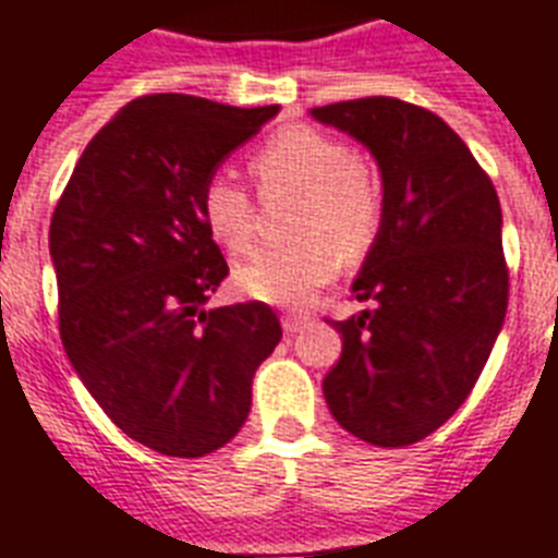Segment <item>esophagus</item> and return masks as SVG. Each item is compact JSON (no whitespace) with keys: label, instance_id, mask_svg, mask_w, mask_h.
<instances>
[{"label":"esophagus","instance_id":"1","mask_svg":"<svg viewBox=\"0 0 558 558\" xmlns=\"http://www.w3.org/2000/svg\"><path fill=\"white\" fill-rule=\"evenodd\" d=\"M304 325H307V316H301V313H287V316H283V330H287L289 336L298 333Z\"/></svg>","mask_w":558,"mask_h":558}]
</instances>
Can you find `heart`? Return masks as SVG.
Returning <instances> with one entry per match:
<instances>
[{
  "label": "heart",
  "mask_w": 558,
  "mask_h": 558,
  "mask_svg": "<svg viewBox=\"0 0 558 558\" xmlns=\"http://www.w3.org/2000/svg\"><path fill=\"white\" fill-rule=\"evenodd\" d=\"M248 169L263 198L298 195L292 233L304 240L260 251L233 271V283L266 304L301 307L339 275V248L356 257L374 245L386 216L383 181L345 140L310 125L278 131L251 155ZM198 213L207 233L233 257L257 240V202L228 178L216 175L204 184Z\"/></svg>",
  "instance_id": "1"
}]
</instances>
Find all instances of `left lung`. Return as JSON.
Segmentation results:
<instances>
[{
  "instance_id": "8db88e82",
  "label": "left lung",
  "mask_w": 558,
  "mask_h": 558,
  "mask_svg": "<svg viewBox=\"0 0 558 558\" xmlns=\"http://www.w3.org/2000/svg\"><path fill=\"white\" fill-rule=\"evenodd\" d=\"M372 148L386 216L360 278L372 307L345 322L327 407L351 436L407 448L436 433L480 380L509 301L495 184L436 113L368 96L313 110Z\"/></svg>"
}]
</instances>
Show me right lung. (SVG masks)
<instances>
[{"mask_svg": "<svg viewBox=\"0 0 558 558\" xmlns=\"http://www.w3.org/2000/svg\"><path fill=\"white\" fill-rule=\"evenodd\" d=\"M275 113L140 96L87 143L52 213L63 351L119 430L163 457L240 433L283 336L263 301L204 310L228 263L198 213L216 166Z\"/></svg>", "mask_w": 558, "mask_h": 558, "instance_id": "obj_1", "label": "right lung"}]
</instances>
